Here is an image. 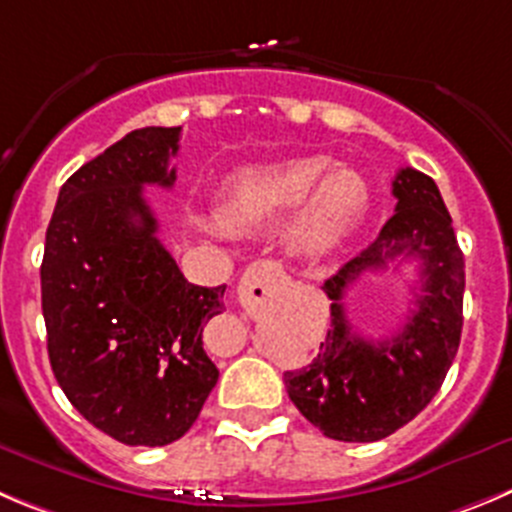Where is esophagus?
Returning a JSON list of instances; mask_svg holds the SVG:
<instances>
[{
	"label": "esophagus",
	"mask_w": 512,
	"mask_h": 512,
	"mask_svg": "<svg viewBox=\"0 0 512 512\" xmlns=\"http://www.w3.org/2000/svg\"><path fill=\"white\" fill-rule=\"evenodd\" d=\"M280 275H283V267H280V262H275V260L252 262V265L245 270V275H242V283H240L242 303H247V300L252 298V290L265 288L267 280L280 278Z\"/></svg>",
	"instance_id": "esophagus-1"
}]
</instances>
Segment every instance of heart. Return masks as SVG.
I'll return each instance as SVG.
<instances>
[{
    "mask_svg": "<svg viewBox=\"0 0 512 512\" xmlns=\"http://www.w3.org/2000/svg\"><path fill=\"white\" fill-rule=\"evenodd\" d=\"M371 202L369 181L328 156H298L247 166L222 191V217L234 229H262L295 209L288 242L298 255L318 260L346 242Z\"/></svg>",
    "mask_w": 512,
    "mask_h": 512,
    "instance_id": "obj_1",
    "label": "heart"
}]
</instances>
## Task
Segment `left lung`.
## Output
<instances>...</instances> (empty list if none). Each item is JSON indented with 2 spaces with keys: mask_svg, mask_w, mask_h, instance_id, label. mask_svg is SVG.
<instances>
[{
  "mask_svg": "<svg viewBox=\"0 0 512 512\" xmlns=\"http://www.w3.org/2000/svg\"><path fill=\"white\" fill-rule=\"evenodd\" d=\"M394 217L358 257L326 280L331 328L313 361L285 371L295 407L326 437L376 442L412 422L442 386L462 333L465 257L437 184L417 169L394 179ZM420 262L408 323L391 339L358 337L342 310V290L364 269Z\"/></svg>",
  "mask_w": 512,
  "mask_h": 512,
  "instance_id": "1",
  "label": "left lung"
}]
</instances>
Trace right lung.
I'll return each mask as SVG.
<instances>
[{
  "label": "right lung",
  "instance_id": "1",
  "mask_svg": "<svg viewBox=\"0 0 512 512\" xmlns=\"http://www.w3.org/2000/svg\"><path fill=\"white\" fill-rule=\"evenodd\" d=\"M181 128L131 131L60 189L42 257V315L57 384L93 427L164 447L197 422L219 379L204 323L227 285L181 275L143 186H171Z\"/></svg>",
  "mask_w": 512,
  "mask_h": 512
}]
</instances>
